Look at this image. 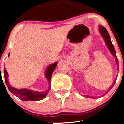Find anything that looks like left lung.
Segmentation results:
<instances>
[{"mask_svg":"<svg viewBox=\"0 0 124 124\" xmlns=\"http://www.w3.org/2000/svg\"><path fill=\"white\" fill-rule=\"evenodd\" d=\"M99 31H100V34L102 35V36L103 37V38H104V40H105V42H106V45H107L108 47L109 50H110L111 53H112V54L113 55V56H115L116 61L117 64H119V63H118V59L116 56V51H115V49H114V45H112V42H111V38H110V36H109V33H108V32L107 31V30H106V29H105L104 27L102 26H99ZM116 81V79L114 80V82H113V84H112V85L111 86V87L109 88V90H111V88H112V87L114 86ZM109 90H108V92ZM108 92H106V94ZM87 96V97H88L89 96Z\"/></svg>","mask_w":124,"mask_h":124,"instance_id":"left-lung-1","label":"left lung"}]
</instances>
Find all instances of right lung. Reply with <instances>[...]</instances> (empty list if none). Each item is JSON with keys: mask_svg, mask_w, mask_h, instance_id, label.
<instances>
[{"mask_svg": "<svg viewBox=\"0 0 124 124\" xmlns=\"http://www.w3.org/2000/svg\"><path fill=\"white\" fill-rule=\"evenodd\" d=\"M9 56V54H8ZM56 66H57V63H54L53 64H51L48 67L46 70V73H45V76L46 79H48V82L50 84V79L52 77V74L53 73V71L55 70ZM4 76H5V80L7 86L9 90L15 96L18 97L21 100L25 101H39L40 100H42L43 98L46 96V95L48 94V92L50 90V88L48 90L45 92H36V91H32L28 89H16L15 88L11 87L9 84V82L8 81V73L7 72L6 70L4 69Z\"/></svg>", "mask_w": 124, "mask_h": 124, "instance_id": "add662e5", "label": "right lung"}]
</instances>
